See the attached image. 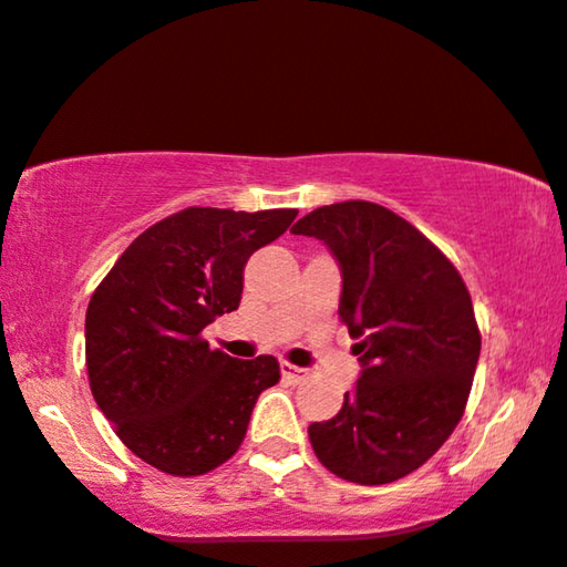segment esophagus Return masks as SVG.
<instances>
[{"label": "esophagus", "instance_id": "1", "mask_svg": "<svg viewBox=\"0 0 567 567\" xmlns=\"http://www.w3.org/2000/svg\"><path fill=\"white\" fill-rule=\"evenodd\" d=\"M279 371H282V375L285 379H288L290 383H300L308 375V371L306 368H298V365H292V362H279Z\"/></svg>", "mask_w": 567, "mask_h": 567}]
</instances>
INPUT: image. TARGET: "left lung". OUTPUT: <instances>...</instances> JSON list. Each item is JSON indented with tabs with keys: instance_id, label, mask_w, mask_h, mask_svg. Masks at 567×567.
<instances>
[{
	"instance_id": "obj_1",
	"label": "left lung",
	"mask_w": 567,
	"mask_h": 567,
	"mask_svg": "<svg viewBox=\"0 0 567 567\" xmlns=\"http://www.w3.org/2000/svg\"><path fill=\"white\" fill-rule=\"evenodd\" d=\"M342 271L339 319L360 375L327 422L308 427L331 474L386 485L420 470L462 420L480 360L470 290L422 233L373 202H337L292 225Z\"/></svg>"
}]
</instances>
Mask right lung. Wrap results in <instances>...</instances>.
<instances>
[{
  "label": "right lung",
  "mask_w": 567,
  "mask_h": 567,
  "mask_svg": "<svg viewBox=\"0 0 567 567\" xmlns=\"http://www.w3.org/2000/svg\"><path fill=\"white\" fill-rule=\"evenodd\" d=\"M296 215L188 207L134 238L97 285L85 316L90 391L142 462L196 477L244 443L256 399L279 381V362L209 350L202 329L236 311L248 256Z\"/></svg>",
  "instance_id": "1"
}]
</instances>
